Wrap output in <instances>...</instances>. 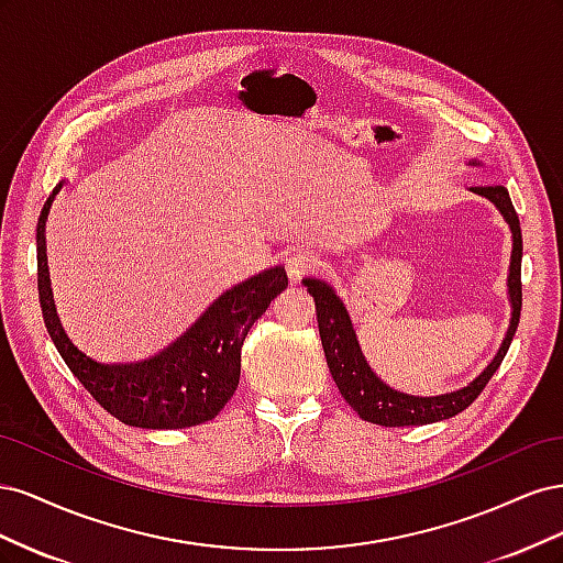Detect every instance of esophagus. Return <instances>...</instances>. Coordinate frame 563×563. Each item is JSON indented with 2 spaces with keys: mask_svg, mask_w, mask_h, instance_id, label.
<instances>
[{
  "mask_svg": "<svg viewBox=\"0 0 563 563\" xmlns=\"http://www.w3.org/2000/svg\"><path fill=\"white\" fill-rule=\"evenodd\" d=\"M284 263H286L288 275H291L294 279H298V277L305 275V272H308L310 267H314L317 253H314L310 246H302V244L288 246V249L284 251Z\"/></svg>",
  "mask_w": 563,
  "mask_h": 563,
  "instance_id": "esophagus-1",
  "label": "esophagus"
}]
</instances>
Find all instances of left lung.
<instances>
[{"label": "left lung", "instance_id": "left-lung-1", "mask_svg": "<svg viewBox=\"0 0 563 563\" xmlns=\"http://www.w3.org/2000/svg\"><path fill=\"white\" fill-rule=\"evenodd\" d=\"M472 190L476 195L488 197L493 203H496L509 223V228H512L515 249H512V265H509V298H512L515 312H512V323H509L507 338L503 340V347L498 350L496 360H493L482 376L472 380L467 387L455 389L451 395H441V397H413V395H404V391L391 389L366 364L360 343H356L347 310L343 308V302H340L333 288L321 279H302V284L308 286V294L314 298L319 335H321V345H323V354H327L331 376L340 389V395L345 397V401L354 408L356 413H360L362 420L385 424V428H406V424H428V422L453 418L460 411H465V408L482 395L486 383L493 378V373L498 371V366L505 360L509 343H512L515 331L519 327V314H521L523 244H521L519 216L512 207L509 192L503 185L472 187Z\"/></svg>", "mask_w": 563, "mask_h": 563}]
</instances>
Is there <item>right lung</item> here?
I'll return each mask as SVG.
<instances>
[{
  "mask_svg": "<svg viewBox=\"0 0 563 563\" xmlns=\"http://www.w3.org/2000/svg\"><path fill=\"white\" fill-rule=\"evenodd\" d=\"M37 220V288L46 331L63 362L110 416L133 428L183 430L213 420L240 385L242 345L253 321L288 286L282 265L230 288L195 327L157 356L135 364L96 360L73 343L51 291L44 223L56 192Z\"/></svg>",
  "mask_w": 563,
  "mask_h": 563,
  "instance_id": "add662e5",
  "label": "right lung"
}]
</instances>
